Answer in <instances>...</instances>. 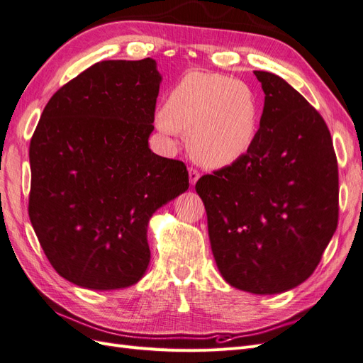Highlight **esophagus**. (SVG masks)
Returning a JSON list of instances; mask_svg holds the SVG:
<instances>
[{
	"mask_svg": "<svg viewBox=\"0 0 363 363\" xmlns=\"http://www.w3.org/2000/svg\"><path fill=\"white\" fill-rule=\"evenodd\" d=\"M199 179H200V172L194 168H189V183L192 186H195V183L199 182Z\"/></svg>",
	"mask_w": 363,
	"mask_h": 363,
	"instance_id": "esophagus-1",
	"label": "esophagus"
}]
</instances>
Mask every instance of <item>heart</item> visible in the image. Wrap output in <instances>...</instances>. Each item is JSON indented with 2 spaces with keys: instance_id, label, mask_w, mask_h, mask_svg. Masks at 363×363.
<instances>
[{
  "instance_id": "b5f03b06",
  "label": "heart",
  "mask_w": 363,
  "mask_h": 363,
  "mask_svg": "<svg viewBox=\"0 0 363 363\" xmlns=\"http://www.w3.org/2000/svg\"><path fill=\"white\" fill-rule=\"evenodd\" d=\"M164 136L188 133L191 156L207 168H225L244 159L259 135L260 104L244 82L192 71L174 86L156 112Z\"/></svg>"
}]
</instances>
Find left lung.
I'll use <instances>...</instances> for the list:
<instances>
[{"label": "left lung", "instance_id": "1", "mask_svg": "<svg viewBox=\"0 0 363 363\" xmlns=\"http://www.w3.org/2000/svg\"><path fill=\"white\" fill-rule=\"evenodd\" d=\"M265 103L259 135L239 162L196 182L223 279L272 295L312 276L337 227V162L330 131L306 98L255 71Z\"/></svg>", "mask_w": 363, "mask_h": 363}]
</instances>
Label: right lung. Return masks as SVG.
<instances>
[{"label":"right lung","mask_w":363,"mask_h":363,"mask_svg":"<svg viewBox=\"0 0 363 363\" xmlns=\"http://www.w3.org/2000/svg\"><path fill=\"white\" fill-rule=\"evenodd\" d=\"M160 83L152 59L98 62L51 96L31 138L30 221L77 286L136 284L151 216L189 188L184 163L148 145Z\"/></svg>","instance_id":"right-lung-1"}]
</instances>
